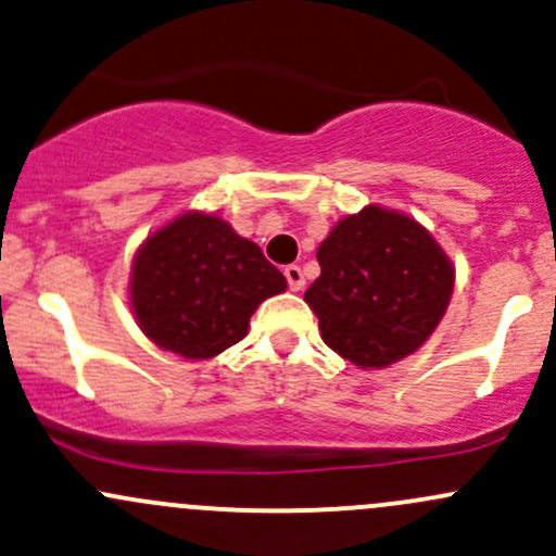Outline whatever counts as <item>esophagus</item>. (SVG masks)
Instances as JSON below:
<instances>
[{"label": "esophagus", "mask_w": 556, "mask_h": 556, "mask_svg": "<svg viewBox=\"0 0 556 556\" xmlns=\"http://www.w3.org/2000/svg\"><path fill=\"white\" fill-rule=\"evenodd\" d=\"M283 276H286V283H289L291 291H302L304 289V273H302L300 265L283 267Z\"/></svg>", "instance_id": "obj_1"}]
</instances>
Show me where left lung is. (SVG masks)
I'll list each match as a JSON object with an SVG mask.
<instances>
[{"mask_svg":"<svg viewBox=\"0 0 556 556\" xmlns=\"http://www.w3.org/2000/svg\"><path fill=\"white\" fill-rule=\"evenodd\" d=\"M318 265L304 302L328 348L361 368L419 350L453 294V265L434 238L381 206L344 217L320 243Z\"/></svg>","mask_w":556,"mask_h":556,"instance_id":"obj_1","label":"left lung"}]
</instances>
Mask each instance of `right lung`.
<instances>
[{
	"label": "right lung",
	"mask_w": 556,
	"mask_h": 556,
	"mask_svg": "<svg viewBox=\"0 0 556 556\" xmlns=\"http://www.w3.org/2000/svg\"><path fill=\"white\" fill-rule=\"evenodd\" d=\"M283 289L286 278L256 243L199 212L153 232L129 280L146 337L188 361H206L241 342L260 302Z\"/></svg>",
	"instance_id": "add662e5"
}]
</instances>
